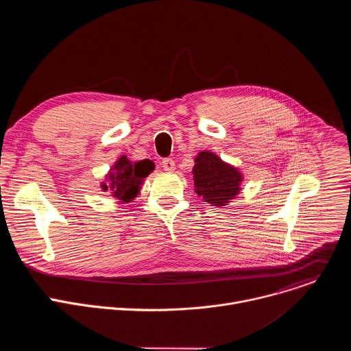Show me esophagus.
<instances>
[{
	"label": "esophagus",
	"mask_w": 351,
	"mask_h": 351,
	"mask_svg": "<svg viewBox=\"0 0 351 351\" xmlns=\"http://www.w3.org/2000/svg\"><path fill=\"white\" fill-rule=\"evenodd\" d=\"M162 168H164L165 171H173V169H175V161H173L172 158H165V160L162 161Z\"/></svg>",
	"instance_id": "obj_1"
}]
</instances>
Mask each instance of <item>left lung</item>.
Instances as JSON below:
<instances>
[{"label":"left lung","instance_id":"8db88e82","mask_svg":"<svg viewBox=\"0 0 351 351\" xmlns=\"http://www.w3.org/2000/svg\"><path fill=\"white\" fill-rule=\"evenodd\" d=\"M194 162V191L207 203L215 207L226 206L240 191L241 173L237 168L225 164L214 153L202 152Z\"/></svg>","mask_w":351,"mask_h":351}]
</instances>
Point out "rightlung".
<instances>
[{"mask_svg": "<svg viewBox=\"0 0 351 351\" xmlns=\"http://www.w3.org/2000/svg\"><path fill=\"white\" fill-rule=\"evenodd\" d=\"M154 169L153 161L144 160L132 162L125 156H122L115 165L112 167L111 172L108 173L110 184L103 183L104 190H111L112 195L118 199H122L123 203H129L133 199L138 190L140 184L143 183L144 178H147Z\"/></svg>", "mask_w": 351, "mask_h": 351, "instance_id": "add662e5", "label": "right lung"}]
</instances>
